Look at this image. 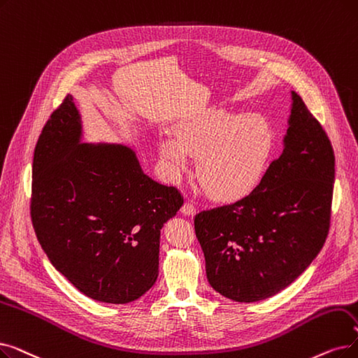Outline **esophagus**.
<instances>
[{"instance_id":"1","label":"esophagus","mask_w":358,"mask_h":358,"mask_svg":"<svg viewBox=\"0 0 358 358\" xmlns=\"http://www.w3.org/2000/svg\"><path fill=\"white\" fill-rule=\"evenodd\" d=\"M181 212L184 215H187V216H193L196 213V208H194V205L192 203V201H185V203L181 208Z\"/></svg>"}]
</instances>
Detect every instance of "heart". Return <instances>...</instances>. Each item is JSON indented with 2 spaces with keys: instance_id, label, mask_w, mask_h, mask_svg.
Instances as JSON below:
<instances>
[{
  "instance_id": "b5f03b06",
  "label": "heart",
  "mask_w": 358,
  "mask_h": 358,
  "mask_svg": "<svg viewBox=\"0 0 358 358\" xmlns=\"http://www.w3.org/2000/svg\"><path fill=\"white\" fill-rule=\"evenodd\" d=\"M275 149L272 124L259 114L209 108L177 124L176 138L164 137L159 153L166 174L177 180L197 157V178L220 201L247 197L265 176Z\"/></svg>"
}]
</instances>
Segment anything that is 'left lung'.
<instances>
[{
  "label": "left lung",
  "mask_w": 358,
  "mask_h": 358,
  "mask_svg": "<svg viewBox=\"0 0 358 358\" xmlns=\"http://www.w3.org/2000/svg\"><path fill=\"white\" fill-rule=\"evenodd\" d=\"M284 152L236 203L194 216L210 287L253 303L294 282L319 255L331 227L335 155L328 134L292 92Z\"/></svg>",
  "instance_id": "obj_1"
}]
</instances>
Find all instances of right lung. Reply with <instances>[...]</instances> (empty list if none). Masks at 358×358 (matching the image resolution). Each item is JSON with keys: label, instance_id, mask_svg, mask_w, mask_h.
I'll list each match as a JSON object with an SVG mask.
<instances>
[{"label": "right lung", "instance_id": "add662e5", "mask_svg": "<svg viewBox=\"0 0 358 358\" xmlns=\"http://www.w3.org/2000/svg\"><path fill=\"white\" fill-rule=\"evenodd\" d=\"M80 137V115L67 95L35 148L30 217L52 266L77 289L126 304L157 282L161 229L182 196L149 178L130 148Z\"/></svg>", "mask_w": 358, "mask_h": 358}]
</instances>
